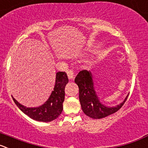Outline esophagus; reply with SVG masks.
<instances>
[{"label":"esophagus","instance_id":"esophagus-1","mask_svg":"<svg viewBox=\"0 0 148 148\" xmlns=\"http://www.w3.org/2000/svg\"><path fill=\"white\" fill-rule=\"evenodd\" d=\"M67 76L68 77H69V79H74V72H73V71H71V70H69V71H67Z\"/></svg>","mask_w":148,"mask_h":148}]
</instances>
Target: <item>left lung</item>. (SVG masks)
I'll return each mask as SVG.
<instances>
[{
	"label": "left lung",
	"instance_id": "left-lung-1",
	"mask_svg": "<svg viewBox=\"0 0 148 148\" xmlns=\"http://www.w3.org/2000/svg\"><path fill=\"white\" fill-rule=\"evenodd\" d=\"M79 90V101L81 107L86 115L93 119H101L116 112L122 107L126 101L127 95L121 103L114 107H107L100 101L94 87V81L92 73L82 70L79 72L74 79Z\"/></svg>",
	"mask_w": 148,
	"mask_h": 148
}]
</instances>
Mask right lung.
<instances>
[{"label":"right lung","mask_w":148,"mask_h":148,"mask_svg":"<svg viewBox=\"0 0 148 148\" xmlns=\"http://www.w3.org/2000/svg\"><path fill=\"white\" fill-rule=\"evenodd\" d=\"M68 82L69 79L66 72L58 71L56 73L53 90L47 100L39 107H27L19 103L13 96L12 98L18 108L30 118L41 122H50L58 118L63 111L65 87Z\"/></svg>","instance_id":"1"}]
</instances>
